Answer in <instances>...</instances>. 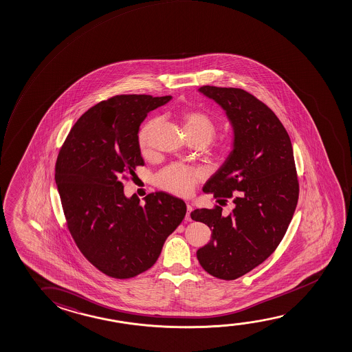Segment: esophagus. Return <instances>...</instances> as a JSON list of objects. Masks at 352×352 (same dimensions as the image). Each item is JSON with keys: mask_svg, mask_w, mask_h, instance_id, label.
<instances>
[{"mask_svg": "<svg viewBox=\"0 0 352 352\" xmlns=\"http://www.w3.org/2000/svg\"><path fill=\"white\" fill-rule=\"evenodd\" d=\"M186 209H188V212H186V215H185V219L190 221L191 220V217H190V213L192 212V204H186Z\"/></svg>", "mask_w": 352, "mask_h": 352, "instance_id": "34e87169", "label": "esophagus"}]
</instances>
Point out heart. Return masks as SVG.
I'll list each match as a JSON object with an SVG mask.
<instances>
[{
	"label": "heart",
	"mask_w": 352,
	"mask_h": 352,
	"mask_svg": "<svg viewBox=\"0 0 352 352\" xmlns=\"http://www.w3.org/2000/svg\"><path fill=\"white\" fill-rule=\"evenodd\" d=\"M182 120H183L185 133L190 139H199L207 144L214 138L217 123L206 112L199 111V110H185L182 113ZM157 123V118H151L144 124L139 132L138 142L144 153H148L150 151L151 138ZM231 148H232V143L225 142L220 146V153L226 155L229 153ZM199 178H201V174L196 169L182 166V164H172L158 174L157 184L160 188L168 190L173 194L186 196L192 191L195 184L197 183Z\"/></svg>",
	"instance_id": "heart-1"
}]
</instances>
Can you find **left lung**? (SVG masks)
<instances>
[{
	"label": "left lung",
	"instance_id": "obj_1",
	"mask_svg": "<svg viewBox=\"0 0 352 352\" xmlns=\"http://www.w3.org/2000/svg\"><path fill=\"white\" fill-rule=\"evenodd\" d=\"M199 92L221 107L234 129L232 151L204 191L232 199L234 208L228 217L219 206L191 212L212 230L196 254L209 275L236 280L265 261L288 229L299 197L294 155L283 124L250 93L214 86Z\"/></svg>",
	"mask_w": 352,
	"mask_h": 352
}]
</instances>
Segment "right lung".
Wrapping results in <instances>:
<instances>
[{"label":"right lung","mask_w":352,"mask_h":352,"mask_svg":"<svg viewBox=\"0 0 352 352\" xmlns=\"http://www.w3.org/2000/svg\"><path fill=\"white\" fill-rule=\"evenodd\" d=\"M170 99L129 94L99 102L77 120L56 158L67 229L86 259L113 278L148 270L186 214L183 199L162 191L148 194L144 206L123 192V179L144 166L140 124Z\"/></svg>","instance_id":"add662e5"}]
</instances>
